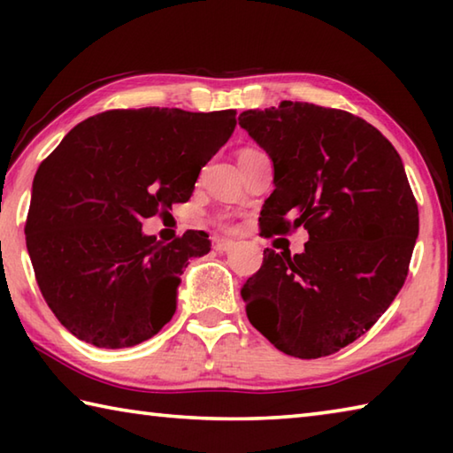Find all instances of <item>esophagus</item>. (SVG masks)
Here are the masks:
<instances>
[{
    "mask_svg": "<svg viewBox=\"0 0 453 453\" xmlns=\"http://www.w3.org/2000/svg\"><path fill=\"white\" fill-rule=\"evenodd\" d=\"M213 248H216L218 251H229L234 248V242L224 240V237H216V240H213Z\"/></svg>",
    "mask_w": 453,
    "mask_h": 453,
    "instance_id": "34e87169",
    "label": "esophagus"
}]
</instances>
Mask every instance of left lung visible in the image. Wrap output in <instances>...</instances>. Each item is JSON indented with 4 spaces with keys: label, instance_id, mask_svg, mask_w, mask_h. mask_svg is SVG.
<instances>
[{
    "label": "left lung",
    "instance_id": "left-lung-1",
    "mask_svg": "<svg viewBox=\"0 0 453 453\" xmlns=\"http://www.w3.org/2000/svg\"><path fill=\"white\" fill-rule=\"evenodd\" d=\"M240 126L273 162L262 235L310 234L302 254L264 250L242 288L248 318L283 354L332 356L381 318L408 278L419 213L402 157L372 124L334 107L281 102L243 111Z\"/></svg>",
    "mask_w": 453,
    "mask_h": 453
}]
</instances>
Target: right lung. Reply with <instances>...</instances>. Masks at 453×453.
<instances>
[{
	"label": "right lung",
	"mask_w": 453,
	"mask_h": 453,
	"mask_svg": "<svg viewBox=\"0 0 453 453\" xmlns=\"http://www.w3.org/2000/svg\"><path fill=\"white\" fill-rule=\"evenodd\" d=\"M235 111L110 110L81 121L34 178L26 243L35 281L59 324L96 348H129L175 313L202 229L170 243L142 221L188 202L202 167L232 137Z\"/></svg>",
	"instance_id": "add662e5"
}]
</instances>
